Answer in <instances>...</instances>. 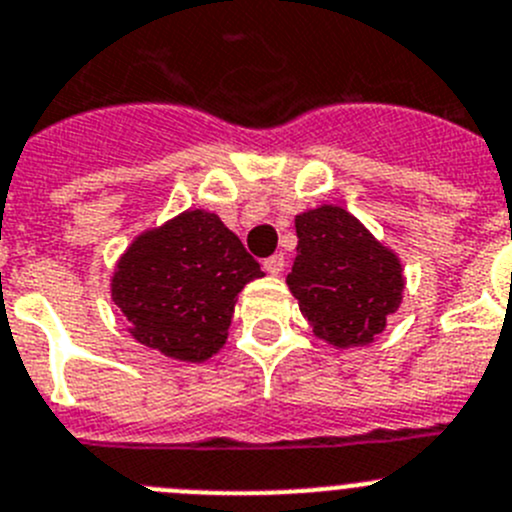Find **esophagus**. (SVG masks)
I'll return each instance as SVG.
<instances>
[{"label":"esophagus","mask_w":512,"mask_h":512,"mask_svg":"<svg viewBox=\"0 0 512 512\" xmlns=\"http://www.w3.org/2000/svg\"><path fill=\"white\" fill-rule=\"evenodd\" d=\"M262 267H265L267 275H280V272H283V267H285V257L283 255L267 257V260L262 262Z\"/></svg>","instance_id":"esophagus-1"}]
</instances>
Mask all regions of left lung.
Instances as JSON below:
<instances>
[{
    "label": "left lung",
    "instance_id": "left-lung-1",
    "mask_svg": "<svg viewBox=\"0 0 512 512\" xmlns=\"http://www.w3.org/2000/svg\"><path fill=\"white\" fill-rule=\"evenodd\" d=\"M298 255L288 275L313 333L333 348L366 346L404 300V265L361 219L338 204L295 214Z\"/></svg>",
    "mask_w": 512,
    "mask_h": 512
}]
</instances>
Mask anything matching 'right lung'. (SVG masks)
<instances>
[{"instance_id": "add662e5", "label": "right lung", "mask_w": 512, "mask_h": 512, "mask_svg": "<svg viewBox=\"0 0 512 512\" xmlns=\"http://www.w3.org/2000/svg\"><path fill=\"white\" fill-rule=\"evenodd\" d=\"M257 278L260 262L217 214L186 209L133 237L111 295L138 343L202 364L227 343L237 295Z\"/></svg>"}]
</instances>
